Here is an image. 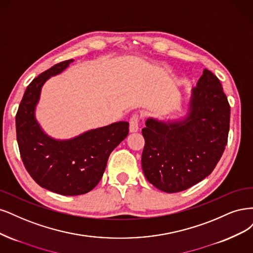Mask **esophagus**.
Instances as JSON below:
<instances>
[{
  "mask_svg": "<svg viewBox=\"0 0 253 253\" xmlns=\"http://www.w3.org/2000/svg\"><path fill=\"white\" fill-rule=\"evenodd\" d=\"M140 116L135 113L129 120V130L130 132H136L138 130V123H140Z\"/></svg>",
  "mask_w": 253,
  "mask_h": 253,
  "instance_id": "34e87169",
  "label": "esophagus"
}]
</instances>
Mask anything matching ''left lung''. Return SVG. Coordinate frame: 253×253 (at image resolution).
Masks as SVG:
<instances>
[{
	"mask_svg": "<svg viewBox=\"0 0 253 253\" xmlns=\"http://www.w3.org/2000/svg\"><path fill=\"white\" fill-rule=\"evenodd\" d=\"M183 121H146L142 168L146 178L168 193L190 188L215 168L228 141L230 105L219 80L204 69L192 89Z\"/></svg>",
	"mask_w": 253,
	"mask_h": 253,
	"instance_id": "8db88e82",
	"label": "left lung"
}]
</instances>
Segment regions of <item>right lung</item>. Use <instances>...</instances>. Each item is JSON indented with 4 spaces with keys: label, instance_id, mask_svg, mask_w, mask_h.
<instances>
[{
    "label": "right lung",
    "instance_id": "add662e5",
    "mask_svg": "<svg viewBox=\"0 0 253 253\" xmlns=\"http://www.w3.org/2000/svg\"><path fill=\"white\" fill-rule=\"evenodd\" d=\"M73 60L53 65L27 86L15 116L17 141L23 164L43 188L62 195H80L99 184L111 151L125 140L128 122L81 134L67 141L47 136L35 118L41 88L46 80L62 72Z\"/></svg>",
    "mask_w": 253,
    "mask_h": 253
}]
</instances>
